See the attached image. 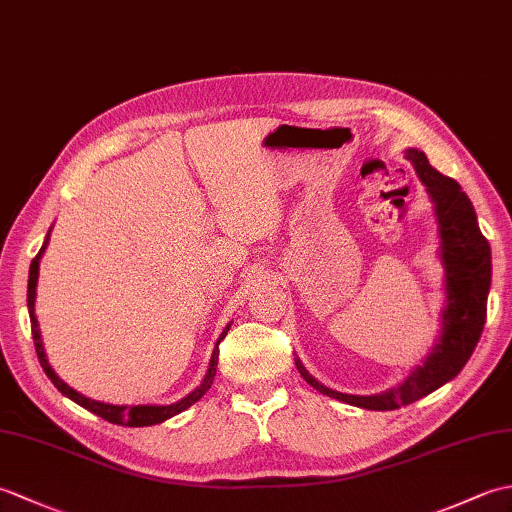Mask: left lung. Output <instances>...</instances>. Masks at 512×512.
<instances>
[{"label":"left lung","mask_w":512,"mask_h":512,"mask_svg":"<svg viewBox=\"0 0 512 512\" xmlns=\"http://www.w3.org/2000/svg\"><path fill=\"white\" fill-rule=\"evenodd\" d=\"M407 160L413 162L418 178L436 202L442 262L447 268V308L442 312L440 341L424 365L413 369L405 383L378 396H352L325 387L306 372L297 358L299 374L321 394L374 411L409 405L462 372L482 336L488 288H491V246L477 226L471 200L466 198L458 182L433 169L422 151L407 149Z\"/></svg>","instance_id":"left-lung-1"}]
</instances>
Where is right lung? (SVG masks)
Here are the masks:
<instances>
[{"instance_id": "right-lung-1", "label": "right lung", "mask_w": 512, "mask_h": 512, "mask_svg": "<svg viewBox=\"0 0 512 512\" xmlns=\"http://www.w3.org/2000/svg\"><path fill=\"white\" fill-rule=\"evenodd\" d=\"M46 244L48 239L43 242L39 255L32 259L30 264V275H28V312H30V325H32V341H35V350H37V356H39V363L43 367V372H46V376L52 380L54 387H57L63 396H68L70 400H74L76 405L85 407L88 411L96 413V416H101L103 420L112 422V424H125V427H149V424H158V422H165L167 418L176 416V413L184 411L187 407H191L193 402H198L206 391H209V387L213 385V378H215V372H217V356H220V341L226 336L228 332V325L226 330L220 334V339H217V345L213 350V356H211V363H209V372H206V378L204 383L191 391V394L187 398H182L178 402H173V405H134V407H123V405H107V402H99V400H92V398H85L83 394H79V391H74L72 387H68L63 383V380L52 372V367L48 365V358H46V352H43V345H41V334H39V323H37V317H35V295H37V277H39V259H41V253L46 250Z\"/></svg>"}]
</instances>
